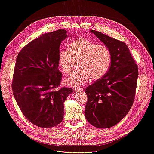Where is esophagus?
Segmentation results:
<instances>
[{
  "label": "esophagus",
  "mask_w": 154,
  "mask_h": 154,
  "mask_svg": "<svg viewBox=\"0 0 154 154\" xmlns=\"http://www.w3.org/2000/svg\"><path fill=\"white\" fill-rule=\"evenodd\" d=\"M73 89L75 91H83V89L81 88V87H73Z\"/></svg>",
  "instance_id": "34e87169"
}]
</instances>
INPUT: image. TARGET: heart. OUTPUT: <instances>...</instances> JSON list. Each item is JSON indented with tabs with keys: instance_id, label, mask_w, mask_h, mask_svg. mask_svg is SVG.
<instances>
[{
	"instance_id": "1",
	"label": "heart",
	"mask_w": 154,
	"mask_h": 154,
	"mask_svg": "<svg viewBox=\"0 0 154 154\" xmlns=\"http://www.w3.org/2000/svg\"><path fill=\"white\" fill-rule=\"evenodd\" d=\"M77 61L80 69L66 79L68 85H81L89 77L97 80L103 77L109 69L111 55L105 45L79 38L69 43L68 50H61L58 54L59 66L65 74L73 73Z\"/></svg>"
}]
</instances>
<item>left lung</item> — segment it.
<instances>
[{"label":"left lung","mask_w":154,"mask_h":154,"mask_svg":"<svg viewBox=\"0 0 154 154\" xmlns=\"http://www.w3.org/2000/svg\"><path fill=\"white\" fill-rule=\"evenodd\" d=\"M109 49V70L85 89V117L96 128L113 127L127 115L134 103L138 68L125 43L91 30Z\"/></svg>","instance_id":"left-lung-1"}]
</instances>
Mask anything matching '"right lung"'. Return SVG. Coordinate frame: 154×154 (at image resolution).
Wrapping results in <instances>:
<instances>
[{
    "label": "right lung",
    "mask_w": 154,
    "mask_h": 154,
    "mask_svg": "<svg viewBox=\"0 0 154 154\" xmlns=\"http://www.w3.org/2000/svg\"><path fill=\"white\" fill-rule=\"evenodd\" d=\"M67 31L45 33L25 45L18 55L12 83L13 95L27 120L40 128L55 127L64 116V102L73 91L60 87L58 54Z\"/></svg>",
    "instance_id": "1"
}]
</instances>
